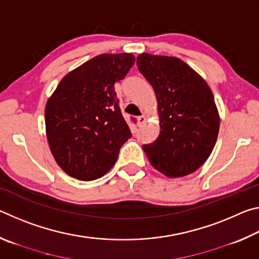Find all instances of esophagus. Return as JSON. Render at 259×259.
<instances>
[{"label": "esophagus", "mask_w": 259, "mask_h": 259, "mask_svg": "<svg viewBox=\"0 0 259 259\" xmlns=\"http://www.w3.org/2000/svg\"><path fill=\"white\" fill-rule=\"evenodd\" d=\"M145 121H146V117L144 116V115H140V116H138V117H137V123H138V125H139V126L142 125V124L145 123Z\"/></svg>", "instance_id": "1"}]
</instances>
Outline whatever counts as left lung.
Here are the masks:
<instances>
[{
    "label": "left lung",
    "instance_id": "obj_1",
    "mask_svg": "<svg viewBox=\"0 0 259 259\" xmlns=\"http://www.w3.org/2000/svg\"><path fill=\"white\" fill-rule=\"evenodd\" d=\"M137 66L157 99L160 134L143 145L151 164L168 177L198 170L216 144L219 115L202 77L176 57L142 54Z\"/></svg>",
    "mask_w": 259,
    "mask_h": 259
}]
</instances>
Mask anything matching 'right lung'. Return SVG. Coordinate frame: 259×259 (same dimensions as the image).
<instances>
[{
	"mask_svg": "<svg viewBox=\"0 0 259 259\" xmlns=\"http://www.w3.org/2000/svg\"><path fill=\"white\" fill-rule=\"evenodd\" d=\"M134 64L133 54L99 55L68 73L48 100V142L57 163L71 177L104 176L133 136L114 84Z\"/></svg>",
	"mask_w": 259,
	"mask_h": 259,
	"instance_id": "obj_1",
	"label": "right lung"
}]
</instances>
